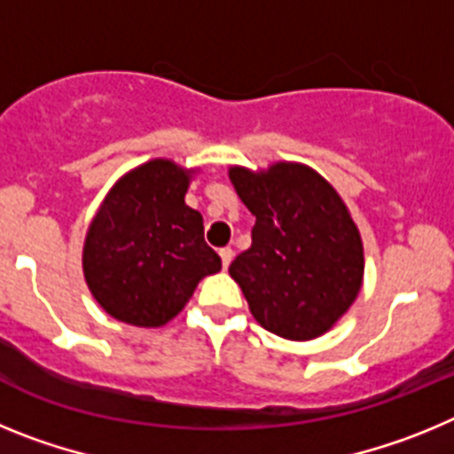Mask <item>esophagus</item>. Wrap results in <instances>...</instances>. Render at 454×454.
Instances as JSON below:
<instances>
[{"mask_svg":"<svg viewBox=\"0 0 454 454\" xmlns=\"http://www.w3.org/2000/svg\"><path fill=\"white\" fill-rule=\"evenodd\" d=\"M218 254H220V259H223V266L230 268L231 259H234V250H231V247H223V250H220Z\"/></svg>","mask_w":454,"mask_h":454,"instance_id":"1","label":"esophagus"}]
</instances>
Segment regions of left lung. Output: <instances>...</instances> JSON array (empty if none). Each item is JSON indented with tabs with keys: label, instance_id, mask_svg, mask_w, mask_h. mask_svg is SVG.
<instances>
[{
	"label": "left lung",
	"instance_id": "obj_1",
	"mask_svg": "<svg viewBox=\"0 0 454 454\" xmlns=\"http://www.w3.org/2000/svg\"><path fill=\"white\" fill-rule=\"evenodd\" d=\"M256 218L252 246L230 266L256 323L291 340L325 334L362 288L364 247L343 200L311 168H231Z\"/></svg>",
	"mask_w": 454,
	"mask_h": 454
}]
</instances>
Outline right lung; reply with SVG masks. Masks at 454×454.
I'll list each match as a JSON object with an SVG mask.
<instances>
[{
  "label": "right lung",
  "instance_id": "add662e5",
  "mask_svg": "<svg viewBox=\"0 0 454 454\" xmlns=\"http://www.w3.org/2000/svg\"><path fill=\"white\" fill-rule=\"evenodd\" d=\"M191 172L166 159L124 175L92 220L83 275L102 309L136 327L175 318L202 277L223 268L202 215L184 202Z\"/></svg>",
  "mask_w": 454,
  "mask_h": 454
}]
</instances>
